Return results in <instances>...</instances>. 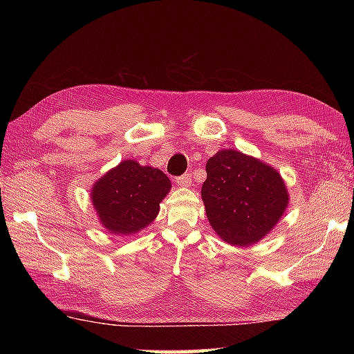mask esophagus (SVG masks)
<instances>
[{"instance_id":"obj_1","label":"esophagus","mask_w":354,"mask_h":354,"mask_svg":"<svg viewBox=\"0 0 354 354\" xmlns=\"http://www.w3.org/2000/svg\"><path fill=\"white\" fill-rule=\"evenodd\" d=\"M175 181L179 187H190L192 185V175L185 173V175H183V176H178Z\"/></svg>"}]
</instances>
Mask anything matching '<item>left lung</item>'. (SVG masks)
Listing matches in <instances>:
<instances>
[{"instance_id":"1","label":"left lung","mask_w":354,"mask_h":354,"mask_svg":"<svg viewBox=\"0 0 354 354\" xmlns=\"http://www.w3.org/2000/svg\"><path fill=\"white\" fill-rule=\"evenodd\" d=\"M202 185L208 222L227 243L250 246L269 234L289 204L280 173L263 161L222 149L207 161Z\"/></svg>"}]
</instances>
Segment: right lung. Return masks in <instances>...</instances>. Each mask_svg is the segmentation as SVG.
Here are the masks:
<instances>
[{
	"instance_id": "1",
	"label": "right lung",
	"mask_w": 354,
	"mask_h": 354,
	"mask_svg": "<svg viewBox=\"0 0 354 354\" xmlns=\"http://www.w3.org/2000/svg\"><path fill=\"white\" fill-rule=\"evenodd\" d=\"M171 183L160 169L126 160L93 185L91 199L109 232L131 236L152 223Z\"/></svg>"
}]
</instances>
